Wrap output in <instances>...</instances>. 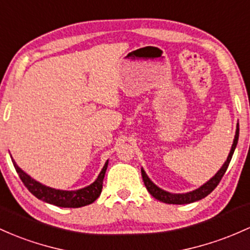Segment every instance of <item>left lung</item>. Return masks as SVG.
<instances>
[{
    "label": "left lung",
    "mask_w": 250,
    "mask_h": 250,
    "mask_svg": "<svg viewBox=\"0 0 250 250\" xmlns=\"http://www.w3.org/2000/svg\"><path fill=\"white\" fill-rule=\"evenodd\" d=\"M238 134H240V127H238V123H237L236 134H235L234 142H232L231 149H230V153L229 155H228L226 163L223 164V166L221 167V169H219L217 173L211 178L209 182L205 183L204 185H202L199 188H197V190H193L191 192H188V193H171V192H167L165 190H163V188H158V186H156L155 184L148 178V175L146 174V172L144 171V168H141L142 179H144L145 186H146L148 192H149L155 199H158V201L163 203H166V204H190V203L201 201V199L205 198L208 194H210L211 192L215 190L216 186L218 185L219 182H221V179L223 178L224 173H226L228 166H229L230 164V160H231L232 158V154H234L235 152V148H236V145L238 141Z\"/></svg>",
    "instance_id": "1"
}]
</instances>
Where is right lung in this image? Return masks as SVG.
Instances as JSON below:
<instances>
[{
  "instance_id": "add662e5",
  "label": "right lung",
  "mask_w": 250,
  "mask_h": 250,
  "mask_svg": "<svg viewBox=\"0 0 250 250\" xmlns=\"http://www.w3.org/2000/svg\"><path fill=\"white\" fill-rule=\"evenodd\" d=\"M12 161L20 179L22 180L24 186L28 188V191L32 194H34L40 201L60 208H81L94 203L100 197L101 192H102L104 174H105L106 167H108V160H106L105 165L103 166L102 171L98 174L97 179L92 184H90L89 186H86V188H79V190L76 191H65L56 190V188L42 185V184H40L39 182L29 177L26 172H23L20 167L16 165L15 160L13 158Z\"/></svg>"
}]
</instances>
